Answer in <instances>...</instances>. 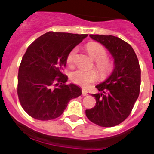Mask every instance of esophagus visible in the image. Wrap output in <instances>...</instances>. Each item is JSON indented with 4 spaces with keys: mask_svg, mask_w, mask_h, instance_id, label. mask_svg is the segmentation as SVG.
<instances>
[{
    "mask_svg": "<svg viewBox=\"0 0 154 154\" xmlns=\"http://www.w3.org/2000/svg\"><path fill=\"white\" fill-rule=\"evenodd\" d=\"M82 95H83V96L88 95V92H87L86 90L84 89V88H82Z\"/></svg>",
    "mask_w": 154,
    "mask_h": 154,
    "instance_id": "esophagus-1",
    "label": "esophagus"
}]
</instances>
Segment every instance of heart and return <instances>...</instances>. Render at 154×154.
Masks as SVG:
<instances>
[{
	"mask_svg": "<svg viewBox=\"0 0 154 154\" xmlns=\"http://www.w3.org/2000/svg\"><path fill=\"white\" fill-rule=\"evenodd\" d=\"M87 50L90 55L95 60V65L103 79H106L111 75L114 70L113 61L107 57V50L103 45L97 42H91L87 45ZM78 52V48H74L69 51L66 58V63L71 66L73 64L75 57ZM70 79L74 83L83 87H87L98 79V74L94 69H79L72 72Z\"/></svg>",
	"mask_w": 154,
	"mask_h": 154,
	"instance_id": "obj_1",
	"label": "heart"
}]
</instances>
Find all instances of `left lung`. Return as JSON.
Masks as SVG:
<instances>
[{"label":"left lung","mask_w":154,"mask_h":154,"mask_svg":"<svg viewBox=\"0 0 154 154\" xmlns=\"http://www.w3.org/2000/svg\"><path fill=\"white\" fill-rule=\"evenodd\" d=\"M103 44L114 57L115 68L111 75L96 88L92 94L96 106L85 111L91 122L103 127L122 123L130 115L138 99L141 85V68L138 57L129 43L115 36L90 35Z\"/></svg>","instance_id":"obj_1"}]
</instances>
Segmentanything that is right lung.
Returning <instances> with one entry per match:
<instances>
[{
  "label": "right lung",
  "mask_w": 154,
  "mask_h": 154,
  "mask_svg": "<svg viewBox=\"0 0 154 154\" xmlns=\"http://www.w3.org/2000/svg\"><path fill=\"white\" fill-rule=\"evenodd\" d=\"M87 36L50 31L29 45L19 66L17 93L21 106L30 117L55 119L69 100L82 95L77 85H66L68 77L62 71L69 51Z\"/></svg>",
  "instance_id": "add662e5"
}]
</instances>
